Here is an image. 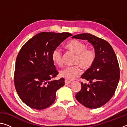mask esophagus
I'll list each match as a JSON object with an SVG mask.
<instances>
[{
    "label": "esophagus",
    "instance_id": "1",
    "mask_svg": "<svg viewBox=\"0 0 127 127\" xmlns=\"http://www.w3.org/2000/svg\"><path fill=\"white\" fill-rule=\"evenodd\" d=\"M70 83V81H68L67 80H65V85H68Z\"/></svg>",
    "mask_w": 127,
    "mask_h": 127
}]
</instances>
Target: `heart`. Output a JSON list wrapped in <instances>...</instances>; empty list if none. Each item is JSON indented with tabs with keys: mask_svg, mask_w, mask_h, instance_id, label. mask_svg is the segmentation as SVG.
Instances as JSON below:
<instances>
[{
	"mask_svg": "<svg viewBox=\"0 0 127 127\" xmlns=\"http://www.w3.org/2000/svg\"><path fill=\"white\" fill-rule=\"evenodd\" d=\"M65 47L76 55L74 64L79 65L85 70L89 69L93 65L96 58L95 51L93 49H87V46L85 43L78 40H72L65 45ZM51 58L54 63L57 65H62V53L59 49H55L53 51ZM79 66H66L60 71V76L65 78V80H73L81 73Z\"/></svg>",
	"mask_w": 127,
	"mask_h": 127,
	"instance_id": "obj_1",
	"label": "heart"
}]
</instances>
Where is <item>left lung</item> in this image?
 Listing matches in <instances>:
<instances>
[{"instance_id": "left-lung-1", "label": "left lung", "mask_w": 127, "mask_h": 127, "mask_svg": "<svg viewBox=\"0 0 127 127\" xmlns=\"http://www.w3.org/2000/svg\"><path fill=\"white\" fill-rule=\"evenodd\" d=\"M72 38L87 40L94 48L96 58L93 65L81 76L90 84L82 82L76 98L88 108H98L111 99L119 83L120 70L115 53L108 42L90 33Z\"/></svg>"}]
</instances>
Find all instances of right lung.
Masks as SVG:
<instances>
[{
	"instance_id": "right-lung-1",
	"label": "right lung",
	"mask_w": 127,
	"mask_h": 127,
	"mask_svg": "<svg viewBox=\"0 0 127 127\" xmlns=\"http://www.w3.org/2000/svg\"><path fill=\"white\" fill-rule=\"evenodd\" d=\"M68 32H42L25 43L17 55L14 85L19 97L27 106L37 110L50 106L64 79L51 81L58 74L52 60L53 51L66 38Z\"/></svg>"
}]
</instances>
